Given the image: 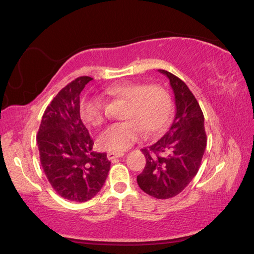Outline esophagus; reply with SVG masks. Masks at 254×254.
<instances>
[{
	"label": "esophagus",
	"mask_w": 254,
	"mask_h": 254,
	"mask_svg": "<svg viewBox=\"0 0 254 254\" xmlns=\"http://www.w3.org/2000/svg\"><path fill=\"white\" fill-rule=\"evenodd\" d=\"M107 156H108V160L113 161L114 158H119V157L123 156V154H122V153H114V152H109Z\"/></svg>",
	"instance_id": "34e87169"
}]
</instances>
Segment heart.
I'll return each instance as SVG.
<instances>
[{
	"instance_id": "b5f03b06",
	"label": "heart",
	"mask_w": 254,
	"mask_h": 254,
	"mask_svg": "<svg viewBox=\"0 0 254 254\" xmlns=\"http://www.w3.org/2000/svg\"><path fill=\"white\" fill-rule=\"evenodd\" d=\"M107 92L126 100L122 117L127 120L112 123L99 134L97 144L104 151L124 152L138 140L142 128L145 132L160 130L171 113L170 94L157 84L126 81L109 87ZM79 111L90 127H99L104 121V102L97 96L84 97Z\"/></svg>"
}]
</instances>
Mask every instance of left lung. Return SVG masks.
Here are the masks:
<instances>
[{"instance_id":"left-lung-1","label":"left lung","mask_w":254,"mask_h":254,"mask_svg":"<svg viewBox=\"0 0 254 254\" xmlns=\"http://www.w3.org/2000/svg\"><path fill=\"white\" fill-rule=\"evenodd\" d=\"M158 71L170 79L175 96V118L164 136L148 148H142L146 165L137 176L141 190L157 199L182 192L199 170L207 136L203 113L187 84L175 74Z\"/></svg>"}]
</instances>
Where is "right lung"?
<instances>
[{
    "instance_id": "1",
    "label": "right lung",
    "mask_w": 254,
    "mask_h": 254,
    "mask_svg": "<svg viewBox=\"0 0 254 254\" xmlns=\"http://www.w3.org/2000/svg\"><path fill=\"white\" fill-rule=\"evenodd\" d=\"M91 80L78 77L57 93L43 114L36 137L53 190L76 202L90 200L100 191L111 165L107 153L92 151L93 140L80 118V92Z\"/></svg>"
}]
</instances>
